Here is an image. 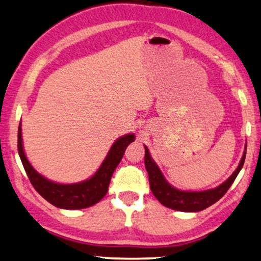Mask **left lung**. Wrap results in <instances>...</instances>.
<instances>
[{"mask_svg": "<svg viewBox=\"0 0 261 261\" xmlns=\"http://www.w3.org/2000/svg\"><path fill=\"white\" fill-rule=\"evenodd\" d=\"M246 157V149L244 156L240 161L239 167L233 172L232 176L223 182L221 186L216 187L215 189L204 190V192H182V190L175 189L166 181L163 177L162 172L160 171L159 167L153 162L150 157L149 150L145 146V156H144V164L149 175V183L150 189L156 199L160 201L163 205L168 208L175 209L179 212H200L203 209L208 208L209 205L214 204L216 201H219L221 197L227 193L229 187L232 186L234 179L237 178L242 166H244Z\"/></svg>", "mask_w": 261, "mask_h": 261, "instance_id": "1", "label": "left lung"}]
</instances>
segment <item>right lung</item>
Listing matches in <instances>:
<instances>
[{
    "mask_svg": "<svg viewBox=\"0 0 261 261\" xmlns=\"http://www.w3.org/2000/svg\"><path fill=\"white\" fill-rule=\"evenodd\" d=\"M134 141L135 136L132 134L117 139L98 171L87 181L75 183V185H59V183L48 181L34 170V168L28 162L24 155L23 146H22L21 124L17 132V150H19L21 162L27 172L29 181L43 199L58 208L83 209L99 202L106 195L113 171L122 161L127 145Z\"/></svg>",
    "mask_w": 261,
    "mask_h": 261,
    "instance_id": "add662e5",
    "label": "right lung"
}]
</instances>
